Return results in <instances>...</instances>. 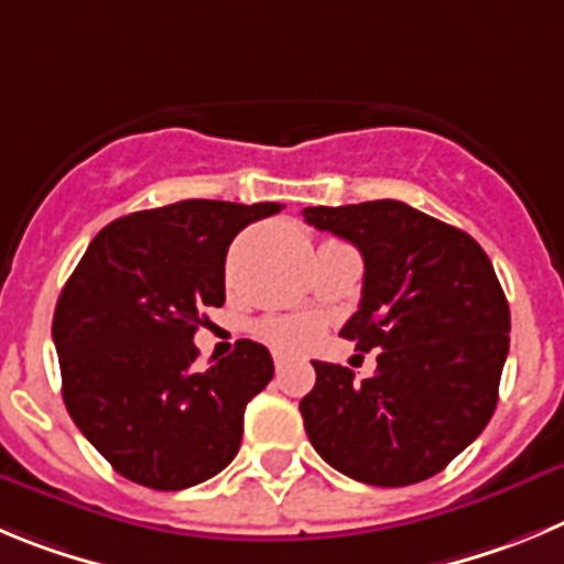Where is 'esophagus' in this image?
<instances>
[{
	"label": "esophagus",
	"instance_id": "esophagus-1",
	"mask_svg": "<svg viewBox=\"0 0 564 564\" xmlns=\"http://www.w3.org/2000/svg\"><path fill=\"white\" fill-rule=\"evenodd\" d=\"M272 359H275V370H278V373H281V370L286 368V365H289V357H286V354H275V357H272Z\"/></svg>",
	"mask_w": 564,
	"mask_h": 564
}]
</instances>
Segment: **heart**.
Segmentation results:
<instances>
[{"label":"heart","instance_id":"obj_1","mask_svg":"<svg viewBox=\"0 0 564 564\" xmlns=\"http://www.w3.org/2000/svg\"><path fill=\"white\" fill-rule=\"evenodd\" d=\"M261 334L270 339L278 348H286V351H303L308 345H314L319 328L314 319L308 317H283V319H270L263 323Z\"/></svg>","mask_w":564,"mask_h":564}]
</instances>
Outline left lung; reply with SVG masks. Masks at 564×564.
I'll return each mask as SVG.
<instances>
[{
  "label": "left lung",
  "mask_w": 564,
  "mask_h": 564,
  "mask_svg": "<svg viewBox=\"0 0 564 564\" xmlns=\"http://www.w3.org/2000/svg\"><path fill=\"white\" fill-rule=\"evenodd\" d=\"M317 230L365 261L362 301L339 337L379 348L377 373L312 362L303 395L308 441L334 469L370 486L438 475L484 433L497 408L511 314L484 247L395 199L306 207Z\"/></svg>",
  "instance_id": "left-lung-1"
}]
</instances>
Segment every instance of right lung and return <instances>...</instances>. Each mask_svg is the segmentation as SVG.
Instances as JSON below:
<instances>
[{
    "mask_svg": "<svg viewBox=\"0 0 564 564\" xmlns=\"http://www.w3.org/2000/svg\"><path fill=\"white\" fill-rule=\"evenodd\" d=\"M278 202L185 199L106 225L61 289L53 343L61 393L86 441L123 478L180 491L219 475L245 410L275 365L261 343L194 368L205 308L225 303L232 238Z\"/></svg>",
    "mask_w": 564,
    "mask_h": 564,
    "instance_id": "right-lung-1",
    "label": "right lung"
}]
</instances>
